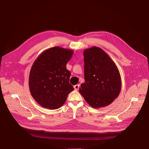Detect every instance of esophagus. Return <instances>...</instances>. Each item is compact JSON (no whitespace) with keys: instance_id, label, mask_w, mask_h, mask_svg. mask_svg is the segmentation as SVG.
Masks as SVG:
<instances>
[{"instance_id":"34e87169","label":"esophagus","mask_w":149,"mask_h":149,"mask_svg":"<svg viewBox=\"0 0 149 149\" xmlns=\"http://www.w3.org/2000/svg\"><path fill=\"white\" fill-rule=\"evenodd\" d=\"M74 88L75 90H78L79 88V84L75 85V86H74Z\"/></svg>"}]
</instances>
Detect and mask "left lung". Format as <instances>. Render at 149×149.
<instances>
[{
	"label": "left lung",
	"instance_id": "left-lung-1",
	"mask_svg": "<svg viewBox=\"0 0 149 149\" xmlns=\"http://www.w3.org/2000/svg\"><path fill=\"white\" fill-rule=\"evenodd\" d=\"M85 82L79 91L93 108L104 107L118 97L121 89L119 70L101 48L93 47L83 52Z\"/></svg>",
	"mask_w": 149,
	"mask_h": 149
}]
</instances>
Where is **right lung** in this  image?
<instances>
[{"label":"right lung","mask_w":149,"mask_h":149,"mask_svg":"<svg viewBox=\"0 0 149 149\" xmlns=\"http://www.w3.org/2000/svg\"><path fill=\"white\" fill-rule=\"evenodd\" d=\"M73 53L72 49L55 47L44 51L33 62L29 77V91L42 107L60 108L74 90L69 82L71 73L66 67Z\"/></svg>","instance_id":"add662e5"}]
</instances>
